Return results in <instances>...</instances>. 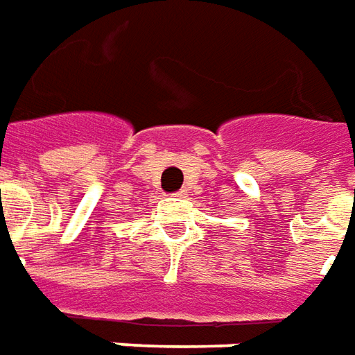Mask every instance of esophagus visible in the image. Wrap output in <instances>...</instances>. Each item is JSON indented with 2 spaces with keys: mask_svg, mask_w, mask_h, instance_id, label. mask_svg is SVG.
Instances as JSON below:
<instances>
[{
  "mask_svg": "<svg viewBox=\"0 0 355 355\" xmlns=\"http://www.w3.org/2000/svg\"><path fill=\"white\" fill-rule=\"evenodd\" d=\"M173 195H175V197H180V199H183V197L187 195V189H180V191L173 193Z\"/></svg>",
  "mask_w": 355,
  "mask_h": 355,
  "instance_id": "obj_1",
  "label": "esophagus"
}]
</instances>
